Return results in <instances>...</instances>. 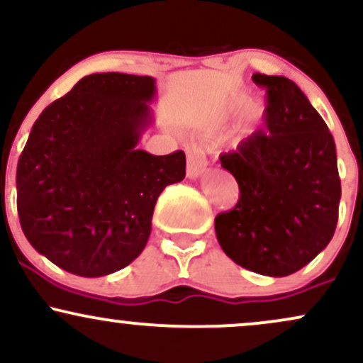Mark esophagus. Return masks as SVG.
<instances>
[{
    "label": "esophagus",
    "instance_id": "34e87169",
    "mask_svg": "<svg viewBox=\"0 0 363 363\" xmlns=\"http://www.w3.org/2000/svg\"><path fill=\"white\" fill-rule=\"evenodd\" d=\"M206 167V157L203 150L196 145H189L187 147V177L198 179L205 172Z\"/></svg>",
    "mask_w": 363,
    "mask_h": 363
}]
</instances>
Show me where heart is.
Wrapping results in <instances>:
<instances>
[{
  "instance_id": "1",
  "label": "heart",
  "mask_w": 363,
  "mask_h": 363,
  "mask_svg": "<svg viewBox=\"0 0 363 363\" xmlns=\"http://www.w3.org/2000/svg\"><path fill=\"white\" fill-rule=\"evenodd\" d=\"M244 102H245L244 99H242V101H240V102H237V107H242V106H244Z\"/></svg>"
}]
</instances>
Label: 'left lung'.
I'll use <instances>...</instances> for the list:
<instances>
[{
	"label": "left lung",
	"instance_id": "8db88e82",
	"mask_svg": "<svg viewBox=\"0 0 363 363\" xmlns=\"http://www.w3.org/2000/svg\"><path fill=\"white\" fill-rule=\"evenodd\" d=\"M266 89L264 131L220 157L235 177V208L216 215L223 252L249 272L289 277L314 259L338 223L341 182L333 135L285 77L254 73Z\"/></svg>",
	"mask_w": 363,
	"mask_h": 363
}]
</instances>
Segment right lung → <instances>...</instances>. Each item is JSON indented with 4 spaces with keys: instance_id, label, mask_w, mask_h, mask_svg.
I'll list each match as a JSON object with an SVG mask.
<instances>
[{
    "instance_id": "1",
    "label": "right lung",
    "mask_w": 363,
    "mask_h": 363,
    "mask_svg": "<svg viewBox=\"0 0 363 363\" xmlns=\"http://www.w3.org/2000/svg\"><path fill=\"white\" fill-rule=\"evenodd\" d=\"M155 78L83 77L32 126L16 165V208L37 252L78 277L119 272L140 256L165 186L186 176L184 152L138 148Z\"/></svg>"
}]
</instances>
